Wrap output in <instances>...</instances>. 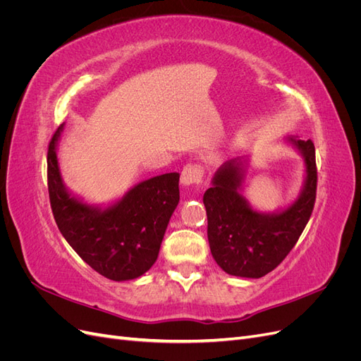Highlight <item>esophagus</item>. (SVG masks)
<instances>
[{
  "instance_id": "1",
  "label": "esophagus",
  "mask_w": 361,
  "mask_h": 361,
  "mask_svg": "<svg viewBox=\"0 0 361 361\" xmlns=\"http://www.w3.org/2000/svg\"><path fill=\"white\" fill-rule=\"evenodd\" d=\"M204 174V169L200 162H188L182 169L180 180L183 185H197L202 182Z\"/></svg>"
}]
</instances>
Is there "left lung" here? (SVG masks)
<instances>
[{
  "instance_id": "1",
  "label": "left lung",
  "mask_w": 361,
  "mask_h": 361,
  "mask_svg": "<svg viewBox=\"0 0 361 361\" xmlns=\"http://www.w3.org/2000/svg\"><path fill=\"white\" fill-rule=\"evenodd\" d=\"M290 141L305 158L307 176L300 199L286 211L264 215L251 209L238 194L243 173L235 159L215 173L212 188L203 195L211 253L227 274L264 277L285 260L310 220L318 185L314 145L312 140Z\"/></svg>"
}]
</instances>
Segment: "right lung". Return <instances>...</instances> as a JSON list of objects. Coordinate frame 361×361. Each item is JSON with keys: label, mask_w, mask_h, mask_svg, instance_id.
I'll list each match as a JSON object with an SVG mask.
<instances>
[{"label": "right lung", "mask_w": 361, "mask_h": 361, "mask_svg": "<svg viewBox=\"0 0 361 361\" xmlns=\"http://www.w3.org/2000/svg\"><path fill=\"white\" fill-rule=\"evenodd\" d=\"M61 125L48 146V192L54 220L78 256L101 276L122 281L155 264L164 233L179 203V173L138 183L105 211L81 203L64 190L56 154Z\"/></svg>", "instance_id": "1"}]
</instances>
